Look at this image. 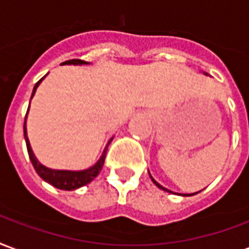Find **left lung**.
<instances>
[{
	"mask_svg": "<svg viewBox=\"0 0 249 249\" xmlns=\"http://www.w3.org/2000/svg\"><path fill=\"white\" fill-rule=\"evenodd\" d=\"M204 74L207 75V72H204ZM148 174H150V172H148ZM150 178H151V180L154 182V184H155L157 187H159L160 190H163V191H166V192H170V194H175V192H172V191H170V190H167L166 187H163L162 184H159V183H158L157 180H155V179L151 177V174H150ZM197 192H200V191H197ZM197 192H194V194H179V195H183V196H192V195H195V194H197Z\"/></svg>",
	"mask_w": 249,
	"mask_h": 249,
	"instance_id": "8db88e82",
	"label": "left lung"
}]
</instances>
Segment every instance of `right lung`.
I'll list each match as a JSON object with an SVG mask.
<instances>
[{
    "label": "right lung",
    "instance_id": "obj_1",
    "mask_svg": "<svg viewBox=\"0 0 249 249\" xmlns=\"http://www.w3.org/2000/svg\"><path fill=\"white\" fill-rule=\"evenodd\" d=\"M61 65H89V62L86 61H82V59H70V61H66V62L61 63ZM48 75V74H46ZM45 75V77H46ZM45 77L41 78L36 86L33 89L32 92V98L34 97V94L37 91L38 86L39 83L42 82ZM30 98V99H32ZM29 108H30V105H29ZM29 108L28 112H26V117H25V123H23V135H25V142H26V147H28V152H29V158L32 160V164L34 167V170L37 172L39 177L42 178L45 182L50 183L52 186H54L55 188H59V190H65V191H72V190H77L79 187H83L89 184V183L94 180L95 178L98 177V174L101 172L103 167V163H105V158H106V152L107 148H108V144L111 143V141L114 138H111L108 142H107L105 150H103L102 155L101 158L98 159V162L94 164V166L89 167L86 170H81V171H70V170H53V168H49V167L43 166L42 163H39L34 152L32 150V146H30V142H29L28 138V131H26V118H28L29 114Z\"/></svg>",
    "mask_w": 249,
    "mask_h": 249
}]
</instances>
